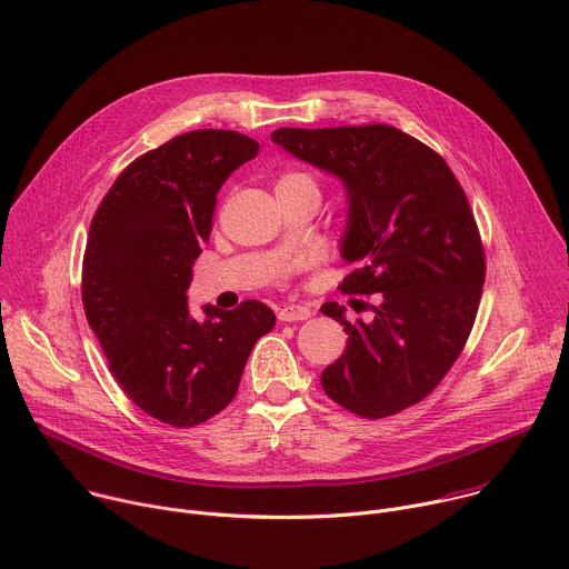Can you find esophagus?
Returning a JSON list of instances; mask_svg holds the SVG:
<instances>
[{"instance_id":"obj_1","label":"esophagus","mask_w":569,"mask_h":569,"mask_svg":"<svg viewBox=\"0 0 569 569\" xmlns=\"http://www.w3.org/2000/svg\"><path fill=\"white\" fill-rule=\"evenodd\" d=\"M310 315H312V308L308 303H288L279 310L281 321H299V319H308Z\"/></svg>"}]
</instances>
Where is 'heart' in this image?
<instances>
[{"mask_svg": "<svg viewBox=\"0 0 569 569\" xmlns=\"http://www.w3.org/2000/svg\"><path fill=\"white\" fill-rule=\"evenodd\" d=\"M274 191H277V198L279 196H288V193H301V191H312V193H319V184L317 180L306 173V171H286L277 178L274 182Z\"/></svg>", "mask_w": 569, "mask_h": 569, "instance_id": "1", "label": "heart"}]
</instances>
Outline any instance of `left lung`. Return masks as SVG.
<instances>
[{
  "label": "left lung",
  "mask_w": 569,
  "mask_h": 569,
  "mask_svg": "<svg viewBox=\"0 0 569 569\" xmlns=\"http://www.w3.org/2000/svg\"><path fill=\"white\" fill-rule=\"evenodd\" d=\"M272 141L342 180L340 252L356 270L340 290L380 292L369 321L321 306L349 336L321 371L323 391L365 419L410 408L459 358L481 297L483 248L463 189L441 154L393 126L279 128Z\"/></svg>",
  "instance_id": "1"
}]
</instances>
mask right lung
Listing matches in <instances>:
<instances>
[{
    "label": "right lung",
    "instance_id": "1",
    "mask_svg": "<svg viewBox=\"0 0 569 569\" xmlns=\"http://www.w3.org/2000/svg\"><path fill=\"white\" fill-rule=\"evenodd\" d=\"M259 143L193 130L148 150L99 204L83 259V308L128 398L152 419L193 428L224 410L274 312L254 299L189 312L193 263L216 193Z\"/></svg>",
    "mask_w": 569,
    "mask_h": 569
}]
</instances>
